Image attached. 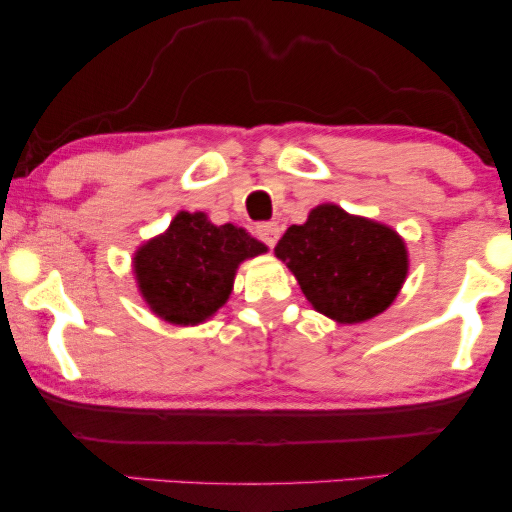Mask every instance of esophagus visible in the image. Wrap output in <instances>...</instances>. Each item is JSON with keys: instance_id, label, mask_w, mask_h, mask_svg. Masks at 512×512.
Returning a JSON list of instances; mask_svg holds the SVG:
<instances>
[{"instance_id": "obj_1", "label": "esophagus", "mask_w": 512, "mask_h": 512, "mask_svg": "<svg viewBox=\"0 0 512 512\" xmlns=\"http://www.w3.org/2000/svg\"><path fill=\"white\" fill-rule=\"evenodd\" d=\"M279 233H282V228H279V223H275V221L258 223V226H256V237L263 244H268V247H275L277 240H279Z\"/></svg>"}]
</instances>
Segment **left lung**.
Here are the masks:
<instances>
[{"label":"left lung","mask_w":512,"mask_h":512,"mask_svg":"<svg viewBox=\"0 0 512 512\" xmlns=\"http://www.w3.org/2000/svg\"><path fill=\"white\" fill-rule=\"evenodd\" d=\"M275 254L314 310L340 324L387 310L408 275L405 244L394 230L335 205L312 209L303 226L286 230Z\"/></svg>","instance_id":"8db88e82"}]
</instances>
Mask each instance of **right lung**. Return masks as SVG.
<instances>
[{"label":"right lung","mask_w":512,"mask_h":512,"mask_svg":"<svg viewBox=\"0 0 512 512\" xmlns=\"http://www.w3.org/2000/svg\"><path fill=\"white\" fill-rule=\"evenodd\" d=\"M263 251L233 223L214 226L202 212H179L165 235L137 251L139 291L165 321L200 324L228 300L237 265Z\"/></svg>","instance_id":"add662e5"}]
</instances>
